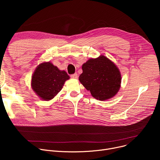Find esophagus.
<instances>
[{
	"mask_svg": "<svg viewBox=\"0 0 160 160\" xmlns=\"http://www.w3.org/2000/svg\"><path fill=\"white\" fill-rule=\"evenodd\" d=\"M71 77L72 78H78V74L77 72H75L74 74H72L71 75Z\"/></svg>",
	"mask_w": 160,
	"mask_h": 160,
	"instance_id": "1",
	"label": "esophagus"
}]
</instances>
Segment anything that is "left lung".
<instances>
[{"mask_svg":"<svg viewBox=\"0 0 160 160\" xmlns=\"http://www.w3.org/2000/svg\"><path fill=\"white\" fill-rule=\"evenodd\" d=\"M79 80L99 100L114 97L120 89L121 77L116 65L104 56L91 58L82 65Z\"/></svg>","mask_w":160,"mask_h":160,"instance_id":"1","label":"left lung"}]
</instances>
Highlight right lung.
Segmentation results:
<instances>
[{
  "label": "right lung",
  "instance_id": "obj_1",
  "mask_svg": "<svg viewBox=\"0 0 160 160\" xmlns=\"http://www.w3.org/2000/svg\"><path fill=\"white\" fill-rule=\"evenodd\" d=\"M69 76L65 71L59 70L50 62L40 64L32 77V88L44 100L53 98L61 91Z\"/></svg>",
  "mask_w": 160,
  "mask_h": 160
}]
</instances>
